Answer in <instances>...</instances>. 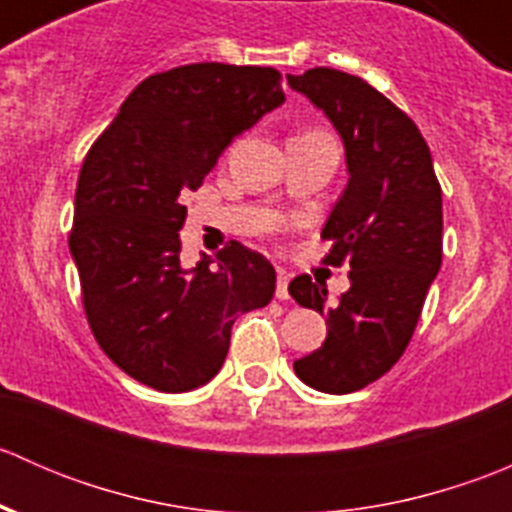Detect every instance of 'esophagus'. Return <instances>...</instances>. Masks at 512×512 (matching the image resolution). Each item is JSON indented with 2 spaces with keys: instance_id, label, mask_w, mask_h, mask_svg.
Instances as JSON below:
<instances>
[{
  "instance_id": "1",
  "label": "esophagus",
  "mask_w": 512,
  "mask_h": 512,
  "mask_svg": "<svg viewBox=\"0 0 512 512\" xmlns=\"http://www.w3.org/2000/svg\"><path fill=\"white\" fill-rule=\"evenodd\" d=\"M289 275L285 270H280V275H277V289H275V297L277 299H287L289 297Z\"/></svg>"
}]
</instances>
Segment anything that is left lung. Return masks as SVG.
Returning a JSON list of instances; mask_svg holds the SVG:
<instances>
[{
	"mask_svg": "<svg viewBox=\"0 0 512 512\" xmlns=\"http://www.w3.org/2000/svg\"><path fill=\"white\" fill-rule=\"evenodd\" d=\"M287 84L322 108L344 141L349 183L322 237L334 242L329 265L352 267V287L332 307L324 282H289L294 302L327 314V339L294 371L324 394H352L384 376L414 337L441 270V185L416 123L364 79L317 66L287 74Z\"/></svg>",
	"mask_w": 512,
	"mask_h": 512,
	"instance_id": "left-lung-1",
	"label": "left lung"
}]
</instances>
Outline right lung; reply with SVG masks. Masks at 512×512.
<instances>
[{"instance_id":"1","label":"right lung","mask_w":512,"mask_h":512,"mask_svg":"<svg viewBox=\"0 0 512 512\" xmlns=\"http://www.w3.org/2000/svg\"><path fill=\"white\" fill-rule=\"evenodd\" d=\"M282 101L272 66H178L143 79L86 153L69 232L84 312L108 359L151 389L208 384L235 319L275 294V267L237 240L218 265L183 270L180 227L183 195Z\"/></svg>"}]
</instances>
